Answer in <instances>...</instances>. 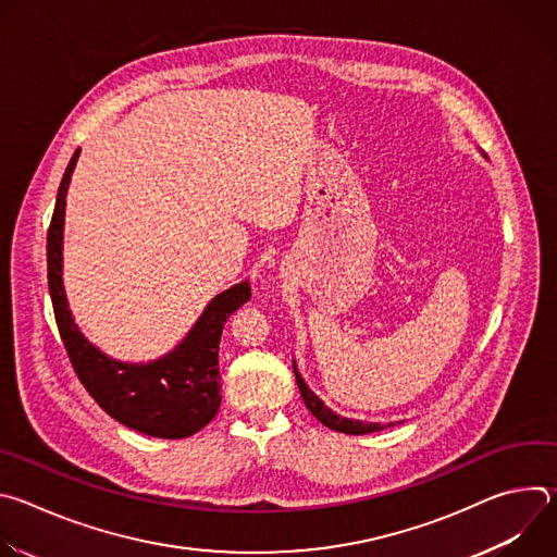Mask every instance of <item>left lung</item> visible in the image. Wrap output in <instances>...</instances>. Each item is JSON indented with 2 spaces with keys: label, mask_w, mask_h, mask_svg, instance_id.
<instances>
[{
  "label": "left lung",
  "mask_w": 557,
  "mask_h": 557,
  "mask_svg": "<svg viewBox=\"0 0 557 557\" xmlns=\"http://www.w3.org/2000/svg\"><path fill=\"white\" fill-rule=\"evenodd\" d=\"M485 156V153H483ZM487 158V156H485ZM293 372H295V379H297V385H299V392H301V399H304V404H306V408L310 410V414L320 421V423H324L326 428H331V430H335V432H344V434H370V432H381L385 425H381V423H368V421H352V419H346V417H339L337 412H333L320 396H317L308 385H306V381H304V376L299 374V370H297V366H295V361H293ZM387 425H392V423H387Z\"/></svg>",
  "instance_id": "left-lung-1"
}]
</instances>
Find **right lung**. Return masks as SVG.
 I'll return each instance as SVG.
<instances>
[{
  "mask_svg": "<svg viewBox=\"0 0 557 557\" xmlns=\"http://www.w3.org/2000/svg\"><path fill=\"white\" fill-rule=\"evenodd\" d=\"M76 161L78 149L61 178L48 228V288L59 335L76 376L112 419L147 436L187 438L200 432L220 408L222 329L228 317L251 299V286L240 282L215 295L185 339L161 359L127 363L101 352L74 324L63 288L65 196Z\"/></svg>",
  "mask_w": 557,
  "mask_h": 557,
  "instance_id": "add662e5",
  "label": "right lung"
}]
</instances>
